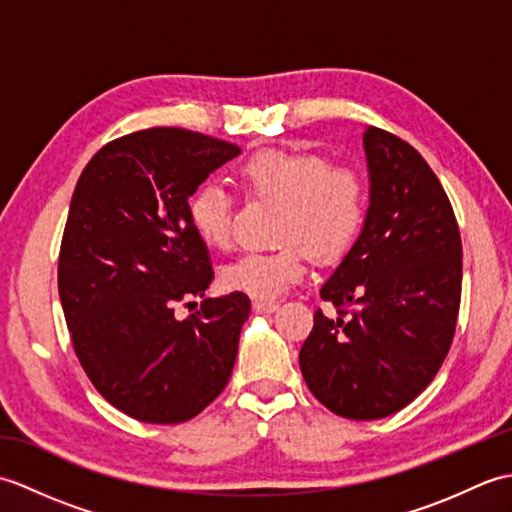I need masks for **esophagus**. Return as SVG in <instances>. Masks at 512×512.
I'll return each instance as SVG.
<instances>
[{
    "instance_id": "esophagus-1",
    "label": "esophagus",
    "mask_w": 512,
    "mask_h": 512,
    "mask_svg": "<svg viewBox=\"0 0 512 512\" xmlns=\"http://www.w3.org/2000/svg\"><path fill=\"white\" fill-rule=\"evenodd\" d=\"M253 310H255L257 314L275 312V310H277V303H275V301H264V299H257V301H253Z\"/></svg>"
}]
</instances>
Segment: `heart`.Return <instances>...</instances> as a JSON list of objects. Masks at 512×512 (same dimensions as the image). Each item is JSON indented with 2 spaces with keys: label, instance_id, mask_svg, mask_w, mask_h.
<instances>
[{
  "label": "heart",
  "instance_id": "heart-1",
  "mask_svg": "<svg viewBox=\"0 0 512 512\" xmlns=\"http://www.w3.org/2000/svg\"><path fill=\"white\" fill-rule=\"evenodd\" d=\"M248 195L284 202L279 242L268 253H246L222 268V286L255 299H277L308 268V248L321 259L345 255L363 231L367 184L361 171L332 165L321 154L259 149L239 165ZM195 235L209 248H226L233 235V198L222 184L204 182L187 204Z\"/></svg>",
  "mask_w": 512,
  "mask_h": 512
}]
</instances>
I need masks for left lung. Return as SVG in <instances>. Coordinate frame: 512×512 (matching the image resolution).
I'll list each match as a JSON object with an SVG mask.
<instances>
[{"instance_id":"left-lung-1","label":"left lung","mask_w":512,"mask_h":512,"mask_svg":"<svg viewBox=\"0 0 512 512\" xmlns=\"http://www.w3.org/2000/svg\"><path fill=\"white\" fill-rule=\"evenodd\" d=\"M369 167L365 226L314 312L301 345L303 380L350 420L407 407L447 358L462 297V239L453 206L416 149L380 127L363 134Z\"/></svg>"}]
</instances>
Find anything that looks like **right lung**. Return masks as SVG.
Wrapping results in <instances>:
<instances>
[{
	"mask_svg": "<svg viewBox=\"0 0 512 512\" xmlns=\"http://www.w3.org/2000/svg\"><path fill=\"white\" fill-rule=\"evenodd\" d=\"M237 154L220 138L151 127L101 147L76 182L59 250L65 323L96 391L140 422H187L231 378L244 292L204 299L187 319L173 312L213 279L189 198Z\"/></svg>",
	"mask_w": 512,
	"mask_h": 512,
	"instance_id": "obj_1",
	"label": "right lung"
}]
</instances>
